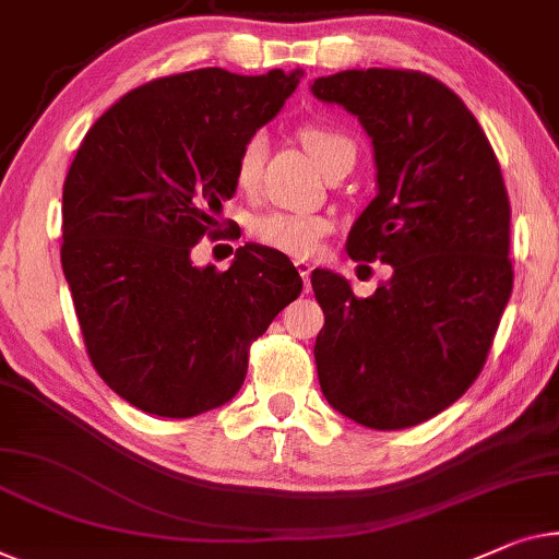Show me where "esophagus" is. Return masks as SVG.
Returning <instances> with one entry per match:
<instances>
[{
    "mask_svg": "<svg viewBox=\"0 0 559 559\" xmlns=\"http://www.w3.org/2000/svg\"><path fill=\"white\" fill-rule=\"evenodd\" d=\"M295 266H297L299 277H302V282H305V293H307V289H310V272H312V264L305 262V260H297Z\"/></svg>",
    "mask_w": 559,
    "mask_h": 559,
    "instance_id": "1",
    "label": "esophagus"
}]
</instances>
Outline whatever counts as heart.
Returning a JSON list of instances; mask_svg holds the SVG:
<instances>
[{
  "mask_svg": "<svg viewBox=\"0 0 559 559\" xmlns=\"http://www.w3.org/2000/svg\"><path fill=\"white\" fill-rule=\"evenodd\" d=\"M299 139H302L305 148L310 151V156L318 160L320 168H325L340 151L353 148V141L347 135L333 131L328 126H305L299 131ZM264 156V133L249 135L237 156V166H234V179H237L239 189H254L257 181H260ZM330 229H333V222L328 216L310 212H289V209H272V212H264L252 222V237L260 245L293 257H310L318 252L322 237Z\"/></svg>",
  "mask_w": 559,
  "mask_h": 559,
  "instance_id": "heart-1",
  "label": "heart"
}]
</instances>
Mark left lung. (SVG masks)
Returning a JSON list of instances; mask_svg holds the SVG:
<instances>
[{
    "instance_id": "obj_1",
    "label": "left lung",
    "mask_w": 559,
    "mask_h": 559,
    "mask_svg": "<svg viewBox=\"0 0 559 559\" xmlns=\"http://www.w3.org/2000/svg\"><path fill=\"white\" fill-rule=\"evenodd\" d=\"M310 91L358 116L373 141L378 193L347 234V254L393 266L370 297L312 272L325 312L320 388L355 424L399 431L449 408L487 362L514 280L507 186L472 110L431 75L345 70Z\"/></svg>"
}]
</instances>
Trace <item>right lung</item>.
I'll return each mask as SVG.
<instances>
[{
    "instance_id": "add662e5",
    "label": "right lung",
    "mask_w": 559,
    "mask_h": 559,
    "mask_svg": "<svg viewBox=\"0 0 559 559\" xmlns=\"http://www.w3.org/2000/svg\"><path fill=\"white\" fill-rule=\"evenodd\" d=\"M302 70L201 68L151 80L95 120L62 189V272L98 376L145 414L191 418L245 383L249 345L302 293L277 249L245 245L197 266L237 191L241 145Z\"/></svg>"
}]
</instances>
